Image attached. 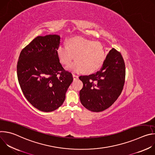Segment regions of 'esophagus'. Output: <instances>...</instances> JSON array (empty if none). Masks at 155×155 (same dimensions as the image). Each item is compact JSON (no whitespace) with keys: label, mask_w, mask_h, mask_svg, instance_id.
I'll return each instance as SVG.
<instances>
[{"label":"esophagus","mask_w":155,"mask_h":155,"mask_svg":"<svg viewBox=\"0 0 155 155\" xmlns=\"http://www.w3.org/2000/svg\"><path fill=\"white\" fill-rule=\"evenodd\" d=\"M72 76H73V78H74V80H76V79H77V78H78V75H75V74H72Z\"/></svg>","instance_id":"34e87169"}]
</instances>
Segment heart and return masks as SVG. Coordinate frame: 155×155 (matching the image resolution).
Segmentation results:
<instances>
[{
    "label": "heart",
    "mask_w": 155,
    "mask_h": 155,
    "mask_svg": "<svg viewBox=\"0 0 155 155\" xmlns=\"http://www.w3.org/2000/svg\"><path fill=\"white\" fill-rule=\"evenodd\" d=\"M61 63L68 65L74 71H81L85 73H93L101 68L105 59L106 54L104 46L99 42H94L81 37L69 38L67 45H61L56 51Z\"/></svg>",
    "instance_id": "obj_1"
}]
</instances>
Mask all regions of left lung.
<instances>
[{
    "label": "left lung",
    "instance_id": "obj_1",
    "mask_svg": "<svg viewBox=\"0 0 155 155\" xmlns=\"http://www.w3.org/2000/svg\"><path fill=\"white\" fill-rule=\"evenodd\" d=\"M125 64L121 54L112 48L97 72L79 77L83 87L80 91L81 104L91 112L104 111L121 93L125 82Z\"/></svg>",
    "mask_w": 155,
    "mask_h": 155
}]
</instances>
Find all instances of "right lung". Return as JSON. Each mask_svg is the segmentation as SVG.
Here are the masks:
<instances>
[{
    "label": "right lung",
    "instance_id": "add662e5",
    "mask_svg": "<svg viewBox=\"0 0 155 155\" xmlns=\"http://www.w3.org/2000/svg\"><path fill=\"white\" fill-rule=\"evenodd\" d=\"M60 36L35 37L20 53L17 76L26 99L36 108L50 112L64 102L73 81L71 72L64 69L57 55Z\"/></svg>",
    "mask_w": 155,
    "mask_h": 155
}]
</instances>
